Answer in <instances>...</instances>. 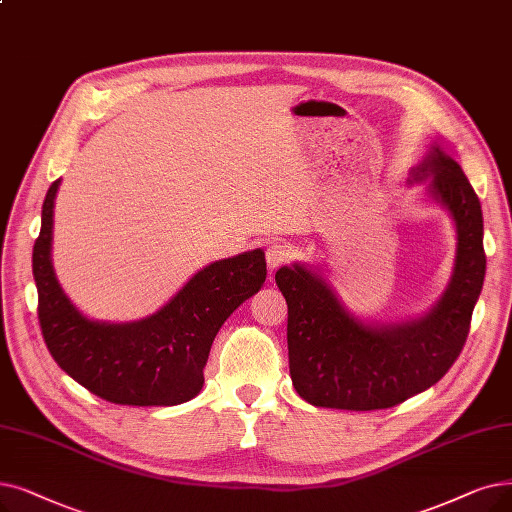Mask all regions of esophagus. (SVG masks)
Instances as JSON below:
<instances>
[{"label": "esophagus", "instance_id": "obj_1", "mask_svg": "<svg viewBox=\"0 0 512 512\" xmlns=\"http://www.w3.org/2000/svg\"><path fill=\"white\" fill-rule=\"evenodd\" d=\"M265 259H268V268L276 270L291 259V247H288L286 242H272L268 251H265Z\"/></svg>", "mask_w": 512, "mask_h": 512}]
</instances>
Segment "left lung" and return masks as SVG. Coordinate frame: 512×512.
<instances>
[{
  "label": "left lung",
  "instance_id": "left-lung-1",
  "mask_svg": "<svg viewBox=\"0 0 512 512\" xmlns=\"http://www.w3.org/2000/svg\"><path fill=\"white\" fill-rule=\"evenodd\" d=\"M427 173L458 232L452 284L427 318L372 328L353 320L326 282L301 265L276 272L288 305V368L305 402L355 412L393 408L435 385L460 355L485 278L483 215L460 165L437 146L414 177Z\"/></svg>",
  "mask_w": 512,
  "mask_h": 512
}]
</instances>
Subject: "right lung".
Here are the masks:
<instances>
[{"label": "right lung", "instance_id": "1", "mask_svg": "<svg viewBox=\"0 0 512 512\" xmlns=\"http://www.w3.org/2000/svg\"><path fill=\"white\" fill-rule=\"evenodd\" d=\"M60 180L43 201L33 247L37 316L56 364L87 391L121 406H175L205 383L217 330L265 282L263 251L211 263L157 314L133 324L83 318L54 276L52 215Z\"/></svg>", "mask_w": 512, "mask_h": 512}]
</instances>
